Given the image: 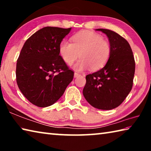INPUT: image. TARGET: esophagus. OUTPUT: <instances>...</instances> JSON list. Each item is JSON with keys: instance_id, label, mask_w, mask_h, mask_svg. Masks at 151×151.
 Returning a JSON list of instances; mask_svg holds the SVG:
<instances>
[{"instance_id": "1", "label": "esophagus", "mask_w": 151, "mask_h": 151, "mask_svg": "<svg viewBox=\"0 0 151 151\" xmlns=\"http://www.w3.org/2000/svg\"><path fill=\"white\" fill-rule=\"evenodd\" d=\"M81 75L79 73H76V72H75V74H74V76H75V77H77L78 76H80Z\"/></svg>"}]
</instances>
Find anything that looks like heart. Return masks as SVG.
<instances>
[{"label":"heart","mask_w":151,"mask_h":151,"mask_svg":"<svg viewBox=\"0 0 151 151\" xmlns=\"http://www.w3.org/2000/svg\"><path fill=\"white\" fill-rule=\"evenodd\" d=\"M71 41L63 40L58 51L64 62L68 65H72L80 55L81 59L74 66L76 70L89 68L91 70H98L106 65L111 57L109 42L97 33L82 31L73 36Z\"/></svg>","instance_id":"1"}]
</instances>
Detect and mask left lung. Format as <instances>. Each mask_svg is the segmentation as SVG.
<instances>
[{"instance_id":"8db88e82","label":"left lung","mask_w":151,"mask_h":151,"mask_svg":"<svg viewBox=\"0 0 151 151\" xmlns=\"http://www.w3.org/2000/svg\"><path fill=\"white\" fill-rule=\"evenodd\" d=\"M109 38L111 57L103 68L86 76L83 95L94 108L111 110L119 106L131 92L135 62L131 46L112 30L96 29Z\"/></svg>"}]
</instances>
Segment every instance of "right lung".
I'll use <instances>...</instances> for the list:
<instances>
[{"label":"right lung","mask_w":151,"mask_h":151,"mask_svg":"<svg viewBox=\"0 0 151 151\" xmlns=\"http://www.w3.org/2000/svg\"><path fill=\"white\" fill-rule=\"evenodd\" d=\"M71 28L46 27L24 42L16 68L18 86L34 105H52L73 81L74 72L59 55V45Z\"/></svg>","instance_id":"1"}]
</instances>
